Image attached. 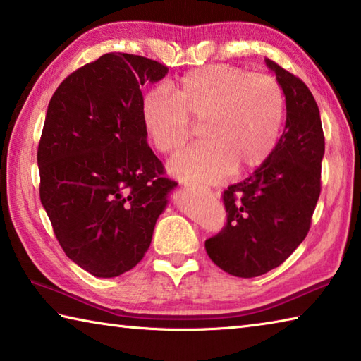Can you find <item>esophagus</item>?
Wrapping results in <instances>:
<instances>
[{
  "label": "esophagus",
  "mask_w": 361,
  "mask_h": 361,
  "mask_svg": "<svg viewBox=\"0 0 361 361\" xmlns=\"http://www.w3.org/2000/svg\"><path fill=\"white\" fill-rule=\"evenodd\" d=\"M185 188L188 189V191H192V192H204V194H207V192H210V189H207V188H200V186L185 185Z\"/></svg>",
  "instance_id": "1"
}]
</instances>
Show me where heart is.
I'll return each mask as SVG.
<instances>
[{
	"label": "heart",
	"instance_id": "b5f03b06",
	"mask_svg": "<svg viewBox=\"0 0 361 361\" xmlns=\"http://www.w3.org/2000/svg\"><path fill=\"white\" fill-rule=\"evenodd\" d=\"M140 113L145 130L161 152H173L204 122L205 143L178 152L169 172L195 185L223 180L232 170L248 173L276 149L285 118V97L269 75H250L228 65L192 70L173 84L172 95L161 87L143 95Z\"/></svg>",
	"mask_w": 361,
	"mask_h": 361
}]
</instances>
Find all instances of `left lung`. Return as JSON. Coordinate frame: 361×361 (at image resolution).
<instances>
[{
    "label": "left lung",
    "instance_id": "1",
    "mask_svg": "<svg viewBox=\"0 0 361 361\" xmlns=\"http://www.w3.org/2000/svg\"><path fill=\"white\" fill-rule=\"evenodd\" d=\"M286 103V121L271 157L223 194L228 223L205 240L210 259L235 277H258L299 247L320 195L325 154L320 111L301 79L266 59Z\"/></svg>",
    "mask_w": 361,
    "mask_h": 361
}]
</instances>
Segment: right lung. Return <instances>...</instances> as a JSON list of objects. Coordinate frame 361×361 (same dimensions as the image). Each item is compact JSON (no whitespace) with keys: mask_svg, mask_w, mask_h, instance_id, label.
Listing matches in <instances>:
<instances>
[{"mask_svg":"<svg viewBox=\"0 0 361 361\" xmlns=\"http://www.w3.org/2000/svg\"><path fill=\"white\" fill-rule=\"evenodd\" d=\"M167 66L109 52L65 79L38 146L39 197L66 256L95 277L135 267L176 183L148 146L142 85Z\"/></svg>","mask_w":361,"mask_h":361,"instance_id":"add662e5","label":"right lung"}]
</instances>
